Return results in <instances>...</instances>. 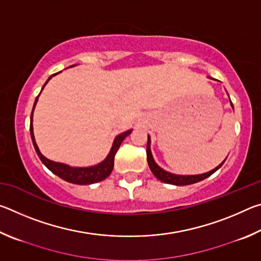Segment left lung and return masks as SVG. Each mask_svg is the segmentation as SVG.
Wrapping results in <instances>:
<instances>
[{
    "mask_svg": "<svg viewBox=\"0 0 261 261\" xmlns=\"http://www.w3.org/2000/svg\"><path fill=\"white\" fill-rule=\"evenodd\" d=\"M231 102V101H230ZM231 107H232V103H231ZM149 145H151V140H149V137H148V140H147V148H146V154H147V162H148V166H149V169L153 173V175L155 176L158 179H160L161 182L163 183H168V184H173V185H189V184H193V183H197V182H200V180L205 179L207 177H210L212 174H214L216 170L219 169V168L223 165V162L226 161L224 160L222 163H221L220 166H218L215 168V169L208 171V173H205V174H201V175H191V176H182V175H175V174H171V173H168V171L163 170L162 168L159 167L155 161L153 160V156H152V153H151V148H149Z\"/></svg>",
    "mask_w": 261,
    "mask_h": 261,
    "instance_id": "1",
    "label": "left lung"
}]
</instances>
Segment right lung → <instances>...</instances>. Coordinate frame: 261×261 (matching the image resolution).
Instances as JSON below:
<instances>
[{"label": "right lung", "instance_id": "add662e5", "mask_svg": "<svg viewBox=\"0 0 261 261\" xmlns=\"http://www.w3.org/2000/svg\"><path fill=\"white\" fill-rule=\"evenodd\" d=\"M71 67H72V65H71ZM55 74L56 73L53 74V76H55ZM50 78H51V76L48 78V81L46 82V84L49 82ZM46 84L43 85V87L46 86ZM39 95H40V94H39ZM39 95L37 96V99H35V101H34L32 113H31L30 132H31V138H32L35 152H37L38 156L40 158V160L42 161L43 165H45L48 168V169L51 171V173H54L55 175L59 176V177H61L62 179L67 180V182H69V183H73V184H79V185L93 184V183H96V182H100V180H102L105 178H107L108 176L110 175V173H112V170L114 168L115 154H116V152L118 151V148H120L122 141L124 140L126 136H129L131 134L132 130H129L126 132H123V134H121V135H118L114 140L113 147H112V149H110L108 156L105 159V161H102L96 166L86 167V168H73V167H70V166H67V165H63V163L50 161V160H48V159L43 156L42 154L40 153V151H39L37 144H35L34 136H33L32 115H33V110H34V107H35V103H37V101H38Z\"/></svg>", "mask_w": 261, "mask_h": 261}]
</instances>
